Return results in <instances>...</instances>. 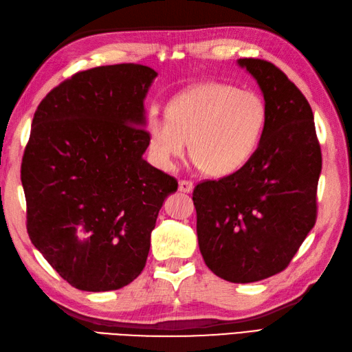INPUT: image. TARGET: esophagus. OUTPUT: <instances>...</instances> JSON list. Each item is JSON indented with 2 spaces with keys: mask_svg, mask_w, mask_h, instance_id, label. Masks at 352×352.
I'll return each mask as SVG.
<instances>
[{
  "mask_svg": "<svg viewBox=\"0 0 352 352\" xmlns=\"http://www.w3.org/2000/svg\"><path fill=\"white\" fill-rule=\"evenodd\" d=\"M192 189H194V184L191 182V180H186V179L179 180V191L180 192H191Z\"/></svg>",
  "mask_w": 352,
  "mask_h": 352,
  "instance_id": "1",
  "label": "esophagus"
}]
</instances>
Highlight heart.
Returning a JSON list of instances; mask_svg holds the SVG:
<instances>
[{
  "instance_id": "1",
  "label": "heart",
  "mask_w": 352,
  "mask_h": 352,
  "mask_svg": "<svg viewBox=\"0 0 352 352\" xmlns=\"http://www.w3.org/2000/svg\"><path fill=\"white\" fill-rule=\"evenodd\" d=\"M268 108L258 91L207 81L179 93L166 117L146 118L148 151L155 163L172 168L191 140L195 163L208 175H231L249 163L261 146Z\"/></svg>"
}]
</instances>
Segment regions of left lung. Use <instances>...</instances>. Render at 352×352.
Listing matches in <instances>:
<instances>
[{"instance_id": "1", "label": "left lung", "mask_w": 352, "mask_h": 352, "mask_svg": "<svg viewBox=\"0 0 352 352\" xmlns=\"http://www.w3.org/2000/svg\"><path fill=\"white\" fill-rule=\"evenodd\" d=\"M268 108L262 144L249 163L192 192L206 265L231 283H253L289 267L317 221L321 148L308 100L262 59H239Z\"/></svg>"}]
</instances>
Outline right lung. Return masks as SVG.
Instances as JSON below:
<instances>
[{"label": "right lung", "mask_w": 352, "mask_h": 352, "mask_svg": "<svg viewBox=\"0 0 352 352\" xmlns=\"http://www.w3.org/2000/svg\"><path fill=\"white\" fill-rule=\"evenodd\" d=\"M155 77L135 63L81 71L34 113L21 170L26 230L75 289L117 290L139 277L160 208L177 189L142 158L144 99Z\"/></svg>", "instance_id": "1"}]
</instances>
